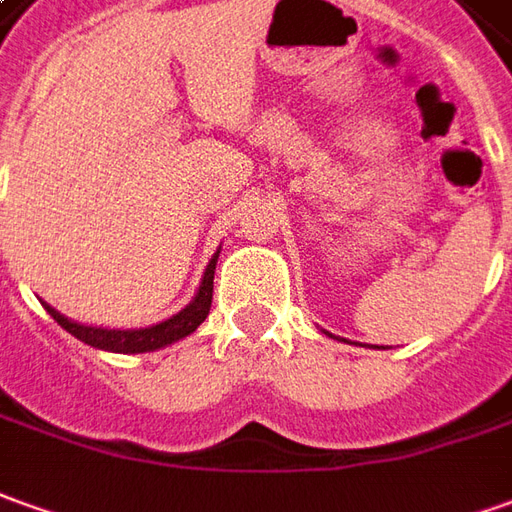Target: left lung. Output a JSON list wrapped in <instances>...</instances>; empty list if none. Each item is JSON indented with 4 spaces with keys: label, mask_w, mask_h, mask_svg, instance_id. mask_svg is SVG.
<instances>
[{
    "label": "left lung",
    "mask_w": 512,
    "mask_h": 512,
    "mask_svg": "<svg viewBox=\"0 0 512 512\" xmlns=\"http://www.w3.org/2000/svg\"><path fill=\"white\" fill-rule=\"evenodd\" d=\"M326 334H329V331H326ZM329 337H334V334H329ZM343 343H348V340H343ZM376 348H379V345H376ZM382 348H384V345H382Z\"/></svg>",
    "instance_id": "8db88e82"
}]
</instances>
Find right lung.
I'll return each mask as SVG.
<instances>
[{"mask_svg":"<svg viewBox=\"0 0 512 512\" xmlns=\"http://www.w3.org/2000/svg\"><path fill=\"white\" fill-rule=\"evenodd\" d=\"M217 259H220V250L214 253L206 264V273L200 278V287H197L195 298L183 306L181 312H175L161 323L153 326H144V329H102V326H86V323H77L72 317L61 315L58 309H52L49 303H44L52 320L66 329L72 337H77L80 343L91 345V348H100V351H114V354H144V351H158V348H167V345L178 343L183 337H189L197 326L209 317L211 309V292H214V270H217Z\"/></svg>","mask_w":512,"mask_h":512,"instance_id":"obj_1","label":"right lung"}]
</instances>
